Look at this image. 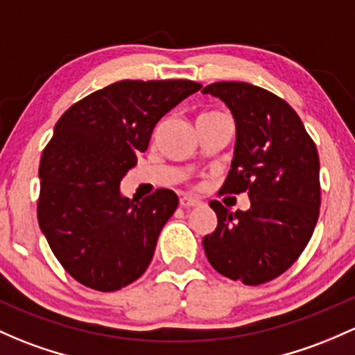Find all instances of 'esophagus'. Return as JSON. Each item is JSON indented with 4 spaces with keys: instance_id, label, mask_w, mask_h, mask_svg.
<instances>
[{
    "instance_id": "1",
    "label": "esophagus",
    "mask_w": 355,
    "mask_h": 355,
    "mask_svg": "<svg viewBox=\"0 0 355 355\" xmlns=\"http://www.w3.org/2000/svg\"><path fill=\"white\" fill-rule=\"evenodd\" d=\"M180 206L182 207H196V206H200V200L196 199V197H192V196H184V197H180Z\"/></svg>"
}]
</instances>
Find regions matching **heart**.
<instances>
[{
  "instance_id": "1",
  "label": "heart",
  "mask_w": 355,
  "mask_h": 355,
  "mask_svg": "<svg viewBox=\"0 0 355 355\" xmlns=\"http://www.w3.org/2000/svg\"><path fill=\"white\" fill-rule=\"evenodd\" d=\"M212 114H219V112H206V114H200V115H212Z\"/></svg>"
}]
</instances>
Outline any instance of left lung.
<instances>
[{"mask_svg":"<svg viewBox=\"0 0 355 355\" xmlns=\"http://www.w3.org/2000/svg\"><path fill=\"white\" fill-rule=\"evenodd\" d=\"M236 125L231 170L221 192L248 190V211L209 206L218 226L202 240L211 266L246 286L279 277L308 245L320 214V158L300 115L267 89L241 81L207 85Z\"/></svg>","mask_w":355,"mask_h":355,"instance_id":"obj_1","label":"left lung"}]
</instances>
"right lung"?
I'll return each instance as SVG.
<instances>
[{
    "mask_svg": "<svg viewBox=\"0 0 355 355\" xmlns=\"http://www.w3.org/2000/svg\"><path fill=\"white\" fill-rule=\"evenodd\" d=\"M200 85L124 80L62 114L39 166V226L71 277L110 293L144 274L159 231L178 206L173 190L128 199L121 180L148 149L159 119Z\"/></svg>",
    "mask_w": 355,
    "mask_h": 355,
    "instance_id": "1",
    "label": "right lung"
}]
</instances>
